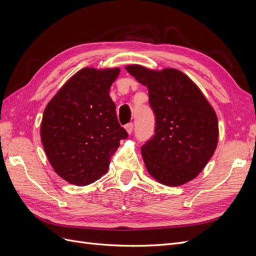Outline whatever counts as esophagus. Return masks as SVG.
Wrapping results in <instances>:
<instances>
[{
    "label": "esophagus",
    "mask_w": 256,
    "mask_h": 256,
    "mask_svg": "<svg viewBox=\"0 0 256 256\" xmlns=\"http://www.w3.org/2000/svg\"><path fill=\"white\" fill-rule=\"evenodd\" d=\"M125 129H126V131H127V134H130L131 132H132V130H134V124H132V122L127 124V125L125 126Z\"/></svg>",
    "instance_id": "esophagus-1"
}]
</instances>
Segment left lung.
<instances>
[{
    "label": "left lung",
    "mask_w": 256,
    "mask_h": 256,
    "mask_svg": "<svg viewBox=\"0 0 256 256\" xmlns=\"http://www.w3.org/2000/svg\"><path fill=\"white\" fill-rule=\"evenodd\" d=\"M126 70L148 90L156 118L154 136L141 147L147 172L162 184L177 187L203 171L219 140L218 118L187 74L127 65Z\"/></svg>",
    "instance_id": "8db88e82"
}]
</instances>
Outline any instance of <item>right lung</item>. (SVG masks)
Listing matches in <instances>:
<instances>
[{"mask_svg":"<svg viewBox=\"0 0 256 256\" xmlns=\"http://www.w3.org/2000/svg\"><path fill=\"white\" fill-rule=\"evenodd\" d=\"M120 72L85 67L46 106L42 143L54 171L69 184L86 186L102 178L120 141L128 136L109 95Z\"/></svg>","mask_w":256,"mask_h":256,"instance_id":"obj_1","label":"right lung"}]
</instances>
